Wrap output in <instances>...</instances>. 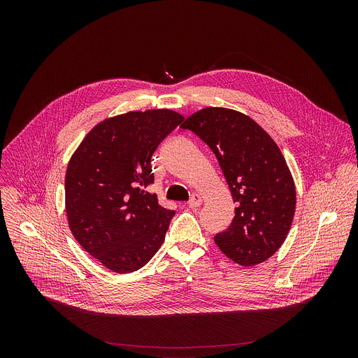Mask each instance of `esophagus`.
Here are the masks:
<instances>
[{"mask_svg": "<svg viewBox=\"0 0 358 358\" xmlns=\"http://www.w3.org/2000/svg\"><path fill=\"white\" fill-rule=\"evenodd\" d=\"M202 203V198H201V195L199 194H192V196L189 198V201H188V207L189 208H196V207H199Z\"/></svg>", "mask_w": 358, "mask_h": 358, "instance_id": "esophagus-1", "label": "esophagus"}]
</instances>
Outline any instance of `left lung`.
I'll return each mask as SVG.
<instances>
[{
    "label": "left lung",
    "instance_id": "8db88e82",
    "mask_svg": "<svg viewBox=\"0 0 358 358\" xmlns=\"http://www.w3.org/2000/svg\"><path fill=\"white\" fill-rule=\"evenodd\" d=\"M181 129L210 145L236 202L232 224L214 238L217 246L238 265L265 262L285 242L296 210L294 181L280 148L257 122L227 108L201 109Z\"/></svg>",
    "mask_w": 358,
    "mask_h": 358
}]
</instances>
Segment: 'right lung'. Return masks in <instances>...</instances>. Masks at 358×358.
<instances>
[{
  "label": "right lung",
  "instance_id": "obj_1",
  "mask_svg": "<svg viewBox=\"0 0 358 358\" xmlns=\"http://www.w3.org/2000/svg\"><path fill=\"white\" fill-rule=\"evenodd\" d=\"M184 120L170 109L127 112L101 120L72 155L65 208L79 245L115 273L143 268L164 242L174 211L156 194L151 156Z\"/></svg>",
  "mask_w": 358,
  "mask_h": 358
}]
</instances>
